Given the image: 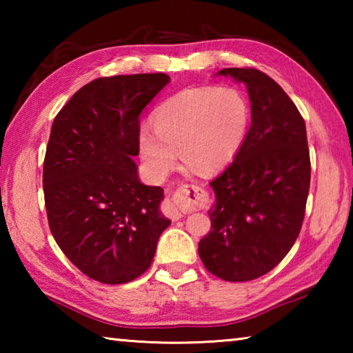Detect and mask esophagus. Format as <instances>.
Segmentation results:
<instances>
[{"instance_id":"1","label":"esophagus","mask_w":353,"mask_h":353,"mask_svg":"<svg viewBox=\"0 0 353 353\" xmlns=\"http://www.w3.org/2000/svg\"><path fill=\"white\" fill-rule=\"evenodd\" d=\"M204 201V194H202V190H199L194 185H182L179 188L172 199H168L165 202L163 210L168 214L171 219H179L183 216V213L191 208H196L202 204Z\"/></svg>"}]
</instances>
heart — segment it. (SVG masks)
I'll use <instances>...</instances> for the list:
<instances>
[{
    "label": "heart",
    "mask_w": 353,
    "mask_h": 353,
    "mask_svg": "<svg viewBox=\"0 0 353 353\" xmlns=\"http://www.w3.org/2000/svg\"><path fill=\"white\" fill-rule=\"evenodd\" d=\"M154 129L141 128V157L155 176L174 168L181 149L183 162L201 172H214L232 162L246 139L250 109L232 87H191L160 104Z\"/></svg>",
    "instance_id": "heart-1"
}]
</instances>
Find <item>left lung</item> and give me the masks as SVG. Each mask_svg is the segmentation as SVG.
<instances>
[{"label": "left lung", "mask_w": 353, "mask_h": 353, "mask_svg": "<svg viewBox=\"0 0 353 353\" xmlns=\"http://www.w3.org/2000/svg\"><path fill=\"white\" fill-rule=\"evenodd\" d=\"M248 88L250 128L234 162L210 182L212 230L199 241L207 271L248 282L274 270L301 232L310 190L305 121L288 94L254 68H224Z\"/></svg>", "instance_id": "8db88e82"}]
</instances>
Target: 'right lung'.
<instances>
[{"label":"right lung","instance_id":"obj_1","mask_svg":"<svg viewBox=\"0 0 353 353\" xmlns=\"http://www.w3.org/2000/svg\"><path fill=\"white\" fill-rule=\"evenodd\" d=\"M168 74L99 77L77 90L52 123L43 163L51 234L77 270L128 283L151 266L171 224L163 190L140 182V115Z\"/></svg>","mask_w":353,"mask_h":353}]
</instances>
